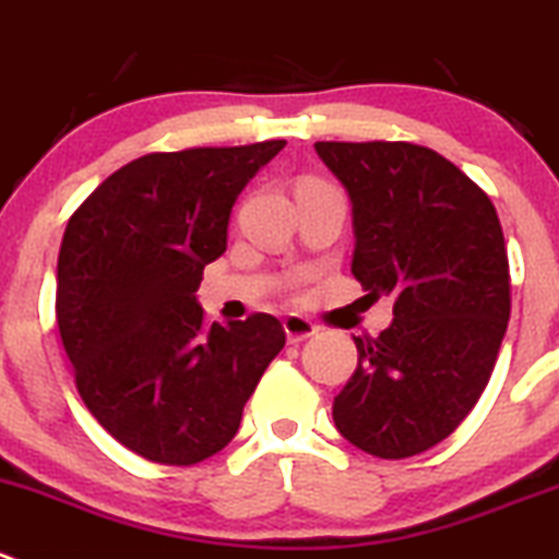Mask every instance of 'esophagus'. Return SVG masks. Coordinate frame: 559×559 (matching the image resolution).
<instances>
[{
  "label": "esophagus",
  "mask_w": 559,
  "mask_h": 559,
  "mask_svg": "<svg viewBox=\"0 0 559 559\" xmlns=\"http://www.w3.org/2000/svg\"><path fill=\"white\" fill-rule=\"evenodd\" d=\"M283 329H285V337H288V343H301V340L312 337V334L318 332L316 323L305 316H288L283 321Z\"/></svg>",
  "instance_id": "esophagus-1"
}]
</instances>
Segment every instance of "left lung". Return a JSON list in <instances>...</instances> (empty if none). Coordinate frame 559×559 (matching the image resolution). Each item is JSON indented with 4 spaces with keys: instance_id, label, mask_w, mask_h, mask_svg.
Here are the masks:
<instances>
[{
    "instance_id": "left-lung-1",
    "label": "left lung",
    "mask_w": 559,
    "mask_h": 559,
    "mask_svg": "<svg viewBox=\"0 0 559 559\" xmlns=\"http://www.w3.org/2000/svg\"><path fill=\"white\" fill-rule=\"evenodd\" d=\"M354 205L350 271L392 323L354 337L359 365L332 417L354 448L412 459L475 408L510 318L502 225L486 191L412 142H316Z\"/></svg>"
}]
</instances>
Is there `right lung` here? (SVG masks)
Listing matches in <instances>:
<instances>
[{"label":"right lung","instance_id":"obj_1","mask_svg":"<svg viewBox=\"0 0 559 559\" xmlns=\"http://www.w3.org/2000/svg\"><path fill=\"white\" fill-rule=\"evenodd\" d=\"M285 140L147 153L73 211L57 260V326L76 390L131 453L194 466L230 444L285 345L274 316L205 326L197 288L227 249L243 186Z\"/></svg>","mask_w":559,"mask_h":559}]
</instances>
